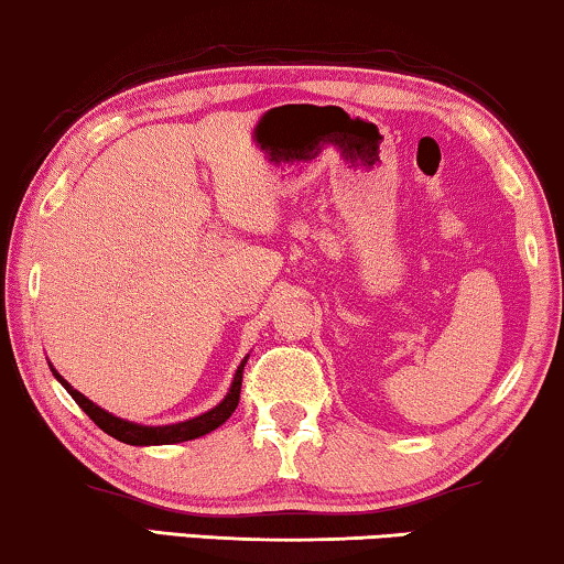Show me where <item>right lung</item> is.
<instances>
[{"label":"right lung","mask_w":564,"mask_h":564,"mask_svg":"<svg viewBox=\"0 0 564 564\" xmlns=\"http://www.w3.org/2000/svg\"><path fill=\"white\" fill-rule=\"evenodd\" d=\"M248 357L242 359L238 372H235V380H232V388L230 392L225 394V400L220 405H215L209 413L199 415V417H192V420H184V423H174V425H137V423H129V420H121L111 413H106V410H100L98 405H94L86 394H80L78 390H73L70 384H67L61 375L55 372L53 375L61 380L63 388L70 392V398L78 402L83 408V413H86L94 423L100 427V431L111 435V438L121 441V443H129V445H170V443H182V441H192V438H199V435H205L209 431H215V427H220L225 420H228L235 408H238L240 402V388H242V367H246Z\"/></svg>","instance_id":"1"}]
</instances>
